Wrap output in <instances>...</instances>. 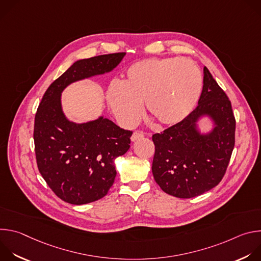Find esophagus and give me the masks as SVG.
I'll use <instances>...</instances> for the list:
<instances>
[{"label": "esophagus", "mask_w": 261, "mask_h": 261, "mask_svg": "<svg viewBox=\"0 0 261 261\" xmlns=\"http://www.w3.org/2000/svg\"><path fill=\"white\" fill-rule=\"evenodd\" d=\"M143 135H144V134H143L142 131H134L133 134H132V136H131V140H132V141H135V140H137V139L143 137Z\"/></svg>", "instance_id": "34e87169"}]
</instances>
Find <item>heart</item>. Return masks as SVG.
Segmentation results:
<instances>
[{"label": "heart", "instance_id": "obj_1", "mask_svg": "<svg viewBox=\"0 0 261 261\" xmlns=\"http://www.w3.org/2000/svg\"><path fill=\"white\" fill-rule=\"evenodd\" d=\"M201 87V73L192 61L145 59L131 65L126 77L109 87L107 101L124 127L136 124L142 103L160 124L171 125L191 113Z\"/></svg>", "mask_w": 261, "mask_h": 261}]
</instances>
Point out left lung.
Instances as JSON below:
<instances>
[{
  "label": "left lung",
  "instance_id": "left-lung-1",
  "mask_svg": "<svg viewBox=\"0 0 261 261\" xmlns=\"http://www.w3.org/2000/svg\"><path fill=\"white\" fill-rule=\"evenodd\" d=\"M210 114L216 127L202 137L195 130L197 118ZM152 171L167 194L192 198L213 189L222 180L236 142V118L225 92L203 68V88L196 108L182 121L153 134Z\"/></svg>",
  "mask_w": 261,
  "mask_h": 261
}]
</instances>
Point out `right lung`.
<instances>
[{"label":"right lung","instance_id":"right-lung-1","mask_svg":"<svg viewBox=\"0 0 261 261\" xmlns=\"http://www.w3.org/2000/svg\"><path fill=\"white\" fill-rule=\"evenodd\" d=\"M125 55L75 62L48 87L37 109V166L53 192L68 203H90L108 193L117 175L115 159L129 150L133 132L103 118L81 125L69 122L61 108V93L73 82L111 71Z\"/></svg>","mask_w":261,"mask_h":261}]
</instances>
